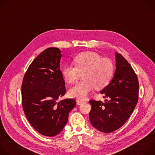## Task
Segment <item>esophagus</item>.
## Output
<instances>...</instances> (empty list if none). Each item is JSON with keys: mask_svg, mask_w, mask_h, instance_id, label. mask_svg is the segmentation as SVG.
Instances as JSON below:
<instances>
[{"mask_svg": "<svg viewBox=\"0 0 155 155\" xmlns=\"http://www.w3.org/2000/svg\"><path fill=\"white\" fill-rule=\"evenodd\" d=\"M77 103L78 105H81L82 104H84V103H86L85 101H80V100H77Z\"/></svg>", "mask_w": 155, "mask_h": 155, "instance_id": "1", "label": "esophagus"}]
</instances>
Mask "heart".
<instances>
[{
    "mask_svg": "<svg viewBox=\"0 0 155 155\" xmlns=\"http://www.w3.org/2000/svg\"><path fill=\"white\" fill-rule=\"evenodd\" d=\"M75 65L64 66L63 75L69 83L77 81L81 74L82 81L71 88V97L84 100L94 87L101 89L111 80L114 72V64L108 58H102L97 53L85 51L77 54L74 59Z\"/></svg>",
    "mask_w": 155,
    "mask_h": 155,
    "instance_id": "1",
    "label": "heart"
}]
</instances>
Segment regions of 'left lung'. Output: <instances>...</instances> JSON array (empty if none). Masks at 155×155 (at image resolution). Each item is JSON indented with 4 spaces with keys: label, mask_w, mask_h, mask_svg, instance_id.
I'll use <instances>...</instances> for the list:
<instances>
[{
    "label": "left lung",
    "mask_w": 155,
    "mask_h": 155,
    "mask_svg": "<svg viewBox=\"0 0 155 155\" xmlns=\"http://www.w3.org/2000/svg\"><path fill=\"white\" fill-rule=\"evenodd\" d=\"M114 77L101 91L105 102L90 100V120L94 127L110 133L121 127L133 112L139 99L137 77L127 61L116 53Z\"/></svg>",
    "instance_id": "obj_1"
}]
</instances>
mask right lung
Listing matches in <instances>:
<instances>
[{"instance_id": "1", "label": "right lung", "mask_w": 155, "mask_h": 155, "mask_svg": "<svg viewBox=\"0 0 155 155\" xmlns=\"http://www.w3.org/2000/svg\"><path fill=\"white\" fill-rule=\"evenodd\" d=\"M61 56L58 48L44 50L29 66L21 86L22 105L28 120L40 134L48 137L60 133L76 105L73 99L58 102L66 92L59 66Z\"/></svg>"}]
</instances>
